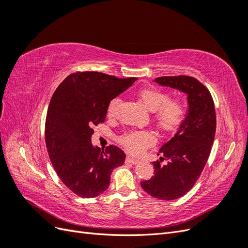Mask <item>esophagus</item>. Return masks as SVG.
<instances>
[{"mask_svg":"<svg viewBox=\"0 0 248 248\" xmlns=\"http://www.w3.org/2000/svg\"><path fill=\"white\" fill-rule=\"evenodd\" d=\"M126 160L128 161V162H130V163H132V164L139 163V160L137 158H133V157H131V156H127L126 157Z\"/></svg>","mask_w":248,"mask_h":248,"instance_id":"1","label":"esophagus"}]
</instances>
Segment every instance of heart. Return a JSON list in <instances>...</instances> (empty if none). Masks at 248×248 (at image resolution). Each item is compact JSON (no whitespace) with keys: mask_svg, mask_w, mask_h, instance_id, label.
Here are the masks:
<instances>
[{"mask_svg":"<svg viewBox=\"0 0 248 248\" xmlns=\"http://www.w3.org/2000/svg\"><path fill=\"white\" fill-rule=\"evenodd\" d=\"M139 98L146 108L154 111V120L164 131H171L181 125L187 115V106L181 98H170V95L161 89L146 87L140 89ZM119 96L114 97L108 104L107 112L114 117L121 104ZM121 144L133 154H141L156 142L155 134L149 130H133L125 133L120 139Z\"/></svg>","mask_w":248,"mask_h":248,"instance_id":"b5f03b06","label":"heart"}]
</instances>
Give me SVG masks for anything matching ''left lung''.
Masks as SVG:
<instances>
[{"label": "left lung", "mask_w": 248, "mask_h": 248, "mask_svg": "<svg viewBox=\"0 0 248 248\" xmlns=\"http://www.w3.org/2000/svg\"><path fill=\"white\" fill-rule=\"evenodd\" d=\"M155 81L188 95L185 120L174 138L159 150L162 157L153 162L154 176L140 183L151 197L172 201L192 188L206 166L216 131L215 107L209 90L192 77H160ZM163 160L168 162L162 165Z\"/></svg>", "instance_id": "obj_1"}]
</instances>
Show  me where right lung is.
<instances>
[{"label":"right lung","instance_id":"obj_1","mask_svg":"<svg viewBox=\"0 0 248 248\" xmlns=\"http://www.w3.org/2000/svg\"><path fill=\"white\" fill-rule=\"evenodd\" d=\"M138 78H119L97 71H77L52 95L46 120L49 159L66 187L81 198L106 191L110 175L126 155L116 146L94 148L93 127L106 121L108 102Z\"/></svg>","mask_w":248,"mask_h":248}]
</instances>
